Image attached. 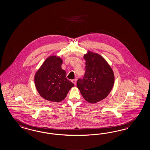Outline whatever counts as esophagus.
<instances>
[{
  "mask_svg": "<svg viewBox=\"0 0 150 150\" xmlns=\"http://www.w3.org/2000/svg\"><path fill=\"white\" fill-rule=\"evenodd\" d=\"M72 82L73 83V84H74V85H76V82H77V80H76V79H73V80H72Z\"/></svg>",
  "mask_w": 150,
  "mask_h": 150,
  "instance_id": "1",
  "label": "esophagus"
}]
</instances>
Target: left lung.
Instances as JSON below:
<instances>
[{
  "mask_svg": "<svg viewBox=\"0 0 150 150\" xmlns=\"http://www.w3.org/2000/svg\"><path fill=\"white\" fill-rule=\"evenodd\" d=\"M86 72L77 81V88L88 103H98L106 98L114 86L115 75L110 65L103 56L88 50L84 55Z\"/></svg>",
  "mask_w": 150,
  "mask_h": 150,
  "instance_id": "8db88e82",
  "label": "left lung"
}]
</instances>
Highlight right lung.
I'll return each mask as SVG.
<instances>
[{
    "label": "right lung",
    "instance_id": "add662e5",
    "mask_svg": "<svg viewBox=\"0 0 150 150\" xmlns=\"http://www.w3.org/2000/svg\"><path fill=\"white\" fill-rule=\"evenodd\" d=\"M62 62L59 56H49L34 75L36 89L40 96L47 101L59 103L64 100L74 86L61 68Z\"/></svg>",
    "mask_w": 150,
    "mask_h": 150
}]
</instances>
